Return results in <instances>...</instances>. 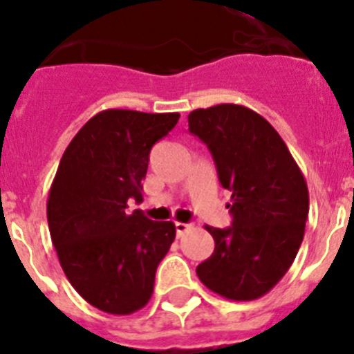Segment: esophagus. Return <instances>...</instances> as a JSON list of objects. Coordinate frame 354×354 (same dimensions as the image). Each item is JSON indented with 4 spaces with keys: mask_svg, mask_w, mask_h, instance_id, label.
Returning a JSON list of instances; mask_svg holds the SVG:
<instances>
[{
    "mask_svg": "<svg viewBox=\"0 0 354 354\" xmlns=\"http://www.w3.org/2000/svg\"><path fill=\"white\" fill-rule=\"evenodd\" d=\"M192 228L189 223H180V221H175V232H177V237H183L184 234Z\"/></svg>",
    "mask_w": 354,
    "mask_h": 354,
    "instance_id": "34e87169",
    "label": "esophagus"
}]
</instances>
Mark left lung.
I'll return each mask as SVG.
<instances>
[{
    "mask_svg": "<svg viewBox=\"0 0 354 354\" xmlns=\"http://www.w3.org/2000/svg\"><path fill=\"white\" fill-rule=\"evenodd\" d=\"M189 133L207 145L220 184L232 193L228 228L205 227L214 252L196 266L200 282L234 301L270 292L296 259L308 216V187L270 122L239 104L187 115Z\"/></svg>",
    "mask_w": 354,
    "mask_h": 354,
    "instance_id": "obj_1",
    "label": "left lung"
}]
</instances>
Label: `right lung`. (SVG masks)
I'll use <instances>...</instances> for the list:
<instances>
[{"label":"right lung","mask_w":354,"mask_h":354,"mask_svg":"<svg viewBox=\"0 0 354 354\" xmlns=\"http://www.w3.org/2000/svg\"><path fill=\"white\" fill-rule=\"evenodd\" d=\"M179 117L104 109L62 156L49 189V232L71 286L99 310L133 314L152 296L175 225L127 207L131 200H143L150 149Z\"/></svg>","instance_id":"obj_1"}]
</instances>
